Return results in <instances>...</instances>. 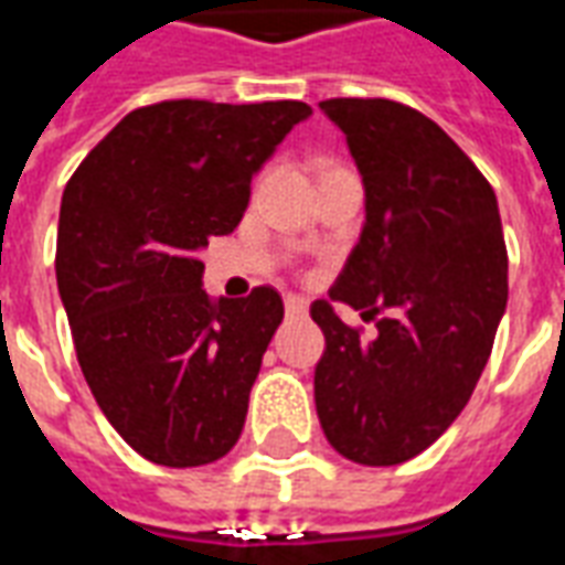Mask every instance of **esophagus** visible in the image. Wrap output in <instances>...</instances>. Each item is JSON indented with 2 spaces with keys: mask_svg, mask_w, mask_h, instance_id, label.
Segmentation results:
<instances>
[{
  "mask_svg": "<svg viewBox=\"0 0 565 565\" xmlns=\"http://www.w3.org/2000/svg\"><path fill=\"white\" fill-rule=\"evenodd\" d=\"M284 308H287V315H290V318H302V315L308 311V302L302 299V296L290 294L287 299H284Z\"/></svg>",
  "mask_w": 565,
  "mask_h": 565,
  "instance_id": "1",
  "label": "esophagus"
}]
</instances>
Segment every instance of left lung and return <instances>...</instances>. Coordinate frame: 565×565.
Masks as SVG:
<instances>
[{"instance_id":"obj_1","label":"left lung","mask_w":565,"mask_h":565,"mask_svg":"<svg viewBox=\"0 0 565 565\" xmlns=\"http://www.w3.org/2000/svg\"><path fill=\"white\" fill-rule=\"evenodd\" d=\"M363 174L366 223L330 299L311 306L323 436L363 466L417 457L460 415L509 302L493 186L445 129L391 99H327ZM376 320L363 340L331 308ZM384 313V319L377 315Z\"/></svg>"}]
</instances>
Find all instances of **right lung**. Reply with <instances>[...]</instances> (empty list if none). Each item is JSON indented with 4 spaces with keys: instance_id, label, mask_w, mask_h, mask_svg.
<instances>
[{
    "instance_id": "right-lung-1",
    "label": "right lung",
    "mask_w": 565,
    "mask_h": 565,
    "mask_svg": "<svg viewBox=\"0 0 565 565\" xmlns=\"http://www.w3.org/2000/svg\"><path fill=\"white\" fill-rule=\"evenodd\" d=\"M308 115L296 99L145 105L68 178L56 287L96 403L145 460L205 466L242 436L284 302L271 287L211 299L199 250L238 226L250 178Z\"/></svg>"
}]
</instances>
